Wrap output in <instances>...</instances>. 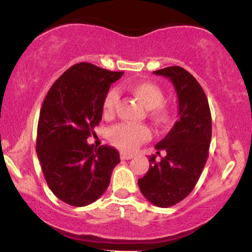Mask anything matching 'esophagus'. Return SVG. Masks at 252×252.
<instances>
[{"label": "esophagus", "instance_id": "obj_1", "mask_svg": "<svg viewBox=\"0 0 252 252\" xmlns=\"http://www.w3.org/2000/svg\"><path fill=\"white\" fill-rule=\"evenodd\" d=\"M134 158L131 154H126V153H121V158L122 160H131Z\"/></svg>", "mask_w": 252, "mask_h": 252}]
</instances>
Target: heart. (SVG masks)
<instances>
[{"label": "heart", "mask_w": 252, "mask_h": 252, "mask_svg": "<svg viewBox=\"0 0 252 252\" xmlns=\"http://www.w3.org/2000/svg\"><path fill=\"white\" fill-rule=\"evenodd\" d=\"M129 91L146 109L150 110V114L158 122H164L169 116L168 109L163 105V91L154 83L138 82L129 86ZM118 104V94L116 90L106 92L103 99V114L112 116ZM152 131L147 126H132V124H117L109 130V140L118 149L123 152H131L141 143L148 141Z\"/></svg>", "instance_id": "1"}]
</instances>
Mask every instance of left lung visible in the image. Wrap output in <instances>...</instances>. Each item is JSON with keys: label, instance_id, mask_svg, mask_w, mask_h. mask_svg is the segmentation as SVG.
Wrapping results in <instances>:
<instances>
[{"label": "left lung", "instance_id": "left-lung-1", "mask_svg": "<svg viewBox=\"0 0 252 252\" xmlns=\"http://www.w3.org/2000/svg\"><path fill=\"white\" fill-rule=\"evenodd\" d=\"M169 78L179 99V120L163 140L155 146L156 161L149 158V169L138 179V187L148 200L158 207H169L184 200L200 178L209 158L212 118L206 94L189 71L169 66L154 71Z\"/></svg>", "mask_w": 252, "mask_h": 252}]
</instances>
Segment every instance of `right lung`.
I'll use <instances>...</instances> for the list:
<instances>
[{
    "label": "right lung",
    "instance_id": "obj_1",
    "mask_svg": "<svg viewBox=\"0 0 252 252\" xmlns=\"http://www.w3.org/2000/svg\"><path fill=\"white\" fill-rule=\"evenodd\" d=\"M124 72L79 63L65 71L46 94L36 135V154L48 187L57 198L86 206L105 192L120 153L94 148L88 138L102 121L103 99Z\"/></svg>",
    "mask_w": 252,
    "mask_h": 252
}]
</instances>
